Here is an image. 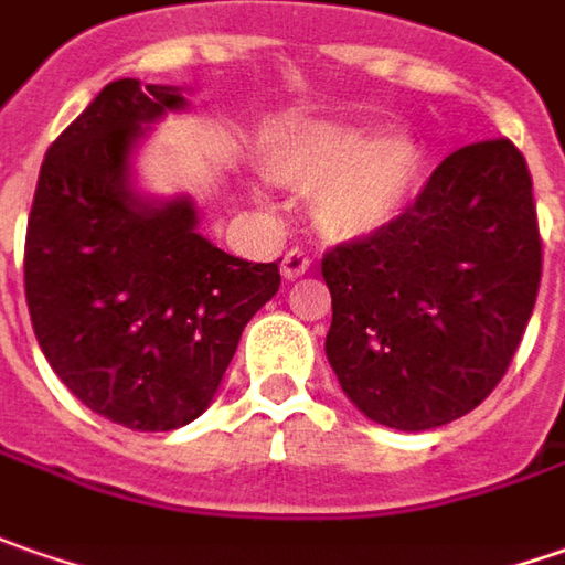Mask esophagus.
I'll use <instances>...</instances> for the list:
<instances>
[{
	"label": "esophagus",
	"mask_w": 565,
	"mask_h": 565,
	"mask_svg": "<svg viewBox=\"0 0 565 565\" xmlns=\"http://www.w3.org/2000/svg\"><path fill=\"white\" fill-rule=\"evenodd\" d=\"M309 256L302 253V249H290L287 256L281 259V275L287 278V281H294V278H302L306 271H309Z\"/></svg>",
	"instance_id": "esophagus-1"
}]
</instances>
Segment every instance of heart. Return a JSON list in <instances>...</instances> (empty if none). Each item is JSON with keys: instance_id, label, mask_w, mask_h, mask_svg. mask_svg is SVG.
<instances>
[{"instance_id": "1", "label": "heart", "mask_w": 565, "mask_h": 565, "mask_svg": "<svg viewBox=\"0 0 565 565\" xmlns=\"http://www.w3.org/2000/svg\"><path fill=\"white\" fill-rule=\"evenodd\" d=\"M268 171L290 190L316 193V222L328 241H369L397 224L416 200L425 159L409 137L343 121L284 130L268 147Z\"/></svg>"}]
</instances>
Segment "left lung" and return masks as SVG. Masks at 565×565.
I'll list each match as a JSON object with an SVG mask.
<instances>
[{
    "mask_svg": "<svg viewBox=\"0 0 565 565\" xmlns=\"http://www.w3.org/2000/svg\"><path fill=\"white\" fill-rule=\"evenodd\" d=\"M324 353L362 416L428 431L472 413L513 362L541 284L532 174L510 140L450 152L416 203L321 259Z\"/></svg>",
    "mask_w": 565,
    "mask_h": 565,
    "instance_id": "left-lung-1",
    "label": "left lung"
}]
</instances>
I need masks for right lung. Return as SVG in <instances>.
I'll return each mask as SVG.
<instances>
[{"label": "right lung", "mask_w": 565, "mask_h": 565, "mask_svg": "<svg viewBox=\"0 0 565 565\" xmlns=\"http://www.w3.org/2000/svg\"><path fill=\"white\" fill-rule=\"evenodd\" d=\"M178 87L111 81L43 159L24 244V294L52 372L93 413L134 431L203 416L246 321L281 287L196 231L190 196L149 200L130 159Z\"/></svg>", "instance_id": "right-lung-1"}]
</instances>
